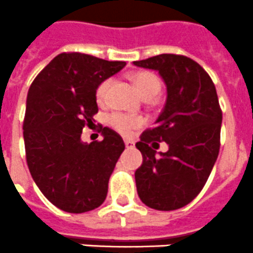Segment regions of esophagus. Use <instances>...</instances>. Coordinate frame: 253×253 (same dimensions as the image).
Here are the masks:
<instances>
[{
  "label": "esophagus",
  "mask_w": 253,
  "mask_h": 253,
  "mask_svg": "<svg viewBox=\"0 0 253 253\" xmlns=\"http://www.w3.org/2000/svg\"><path fill=\"white\" fill-rule=\"evenodd\" d=\"M124 143H125V147H126V148H134V146H135V143L130 139H125Z\"/></svg>",
  "instance_id": "obj_1"
}]
</instances>
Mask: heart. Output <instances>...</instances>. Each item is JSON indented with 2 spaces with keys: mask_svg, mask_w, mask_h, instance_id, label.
<instances>
[{
  "mask_svg": "<svg viewBox=\"0 0 253 253\" xmlns=\"http://www.w3.org/2000/svg\"><path fill=\"white\" fill-rule=\"evenodd\" d=\"M134 84L137 87L138 92L140 93L143 99H152L157 95L161 90L160 78L151 72H137L134 73L133 77ZM110 86V80H105L100 84V86L96 90V100L99 102L104 101L106 96L107 88ZM109 124L119 130L123 134H129L133 129L140 126L143 123L142 118L139 116L129 115L125 113H113L109 115Z\"/></svg>",
  "mask_w": 253,
  "mask_h": 253,
  "instance_id": "obj_1",
  "label": "heart"
}]
</instances>
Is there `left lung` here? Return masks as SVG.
Masks as SVG:
<instances>
[{"mask_svg":"<svg viewBox=\"0 0 253 253\" xmlns=\"http://www.w3.org/2000/svg\"><path fill=\"white\" fill-rule=\"evenodd\" d=\"M133 64L157 71L167 88L156 125L135 144L143 156L135 171L138 195L152 209H180L202 191L218 158L222 110L215 86L184 55L160 54ZM156 141H166L169 151L157 154L149 146Z\"/></svg>","mask_w":253,"mask_h":253,"instance_id":"obj_1","label":"left lung"}]
</instances>
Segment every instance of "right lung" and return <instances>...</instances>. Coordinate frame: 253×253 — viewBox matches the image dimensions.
<instances>
[{
  "label": "right lung",
  "instance_id": "right-lung-1",
  "mask_svg": "<svg viewBox=\"0 0 253 253\" xmlns=\"http://www.w3.org/2000/svg\"><path fill=\"white\" fill-rule=\"evenodd\" d=\"M82 53H62L31 84L24 142L31 177L49 202L68 213L99 208L125 146L119 134L101 130V142L81 134L99 111L96 90L125 67Z\"/></svg>",
  "mask_w": 253,
  "mask_h": 253
}]
</instances>
